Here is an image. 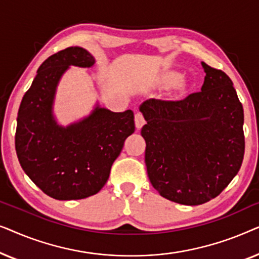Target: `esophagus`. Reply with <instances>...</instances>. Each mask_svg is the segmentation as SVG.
<instances>
[{"label":"esophagus","mask_w":259,"mask_h":259,"mask_svg":"<svg viewBox=\"0 0 259 259\" xmlns=\"http://www.w3.org/2000/svg\"><path fill=\"white\" fill-rule=\"evenodd\" d=\"M134 121H136V127L138 130H140L145 123H146V120H145L143 113L138 112L136 113V116H134Z\"/></svg>","instance_id":"1"}]
</instances>
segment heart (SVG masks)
<instances>
[{
    "instance_id": "b5f03b06",
    "label": "heart",
    "mask_w": 259,
    "mask_h": 259,
    "mask_svg": "<svg viewBox=\"0 0 259 259\" xmlns=\"http://www.w3.org/2000/svg\"><path fill=\"white\" fill-rule=\"evenodd\" d=\"M178 80H179V74L175 73V72L167 73V74H166V76H165V82L168 83V84L176 83Z\"/></svg>"
}]
</instances>
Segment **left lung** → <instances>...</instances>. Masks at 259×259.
<instances>
[{
  "label": "left lung",
  "mask_w": 259,
  "mask_h": 259,
  "mask_svg": "<svg viewBox=\"0 0 259 259\" xmlns=\"http://www.w3.org/2000/svg\"><path fill=\"white\" fill-rule=\"evenodd\" d=\"M201 91L183 100L150 99L141 105L147 123L145 162L161 197L200 205L223 192L242 166L244 112L232 81L201 62Z\"/></svg>",
  "instance_id": "obj_1"
}]
</instances>
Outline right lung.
Here are the masks:
<instances>
[{
	"mask_svg": "<svg viewBox=\"0 0 259 259\" xmlns=\"http://www.w3.org/2000/svg\"><path fill=\"white\" fill-rule=\"evenodd\" d=\"M74 65L90 68L94 59L80 47H68L46 60L23 95L15 133L21 167L42 192L58 200L83 199L107 182L126 138L134 133L132 111L97 107L83 121L62 128L52 115L55 88Z\"/></svg>",
	"mask_w": 259,
	"mask_h": 259,
	"instance_id": "obj_1",
	"label": "right lung"
}]
</instances>
